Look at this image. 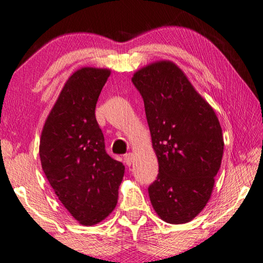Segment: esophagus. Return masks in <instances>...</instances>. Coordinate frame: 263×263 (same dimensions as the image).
I'll list each match as a JSON object with an SVG mask.
<instances>
[{"label": "esophagus", "instance_id": "34e87169", "mask_svg": "<svg viewBox=\"0 0 263 263\" xmlns=\"http://www.w3.org/2000/svg\"><path fill=\"white\" fill-rule=\"evenodd\" d=\"M123 161L127 165H132L133 162H134V154H132V153H128V154L123 156Z\"/></svg>", "mask_w": 263, "mask_h": 263}]
</instances>
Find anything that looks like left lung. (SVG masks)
Here are the masks:
<instances>
[{"mask_svg":"<svg viewBox=\"0 0 263 263\" xmlns=\"http://www.w3.org/2000/svg\"><path fill=\"white\" fill-rule=\"evenodd\" d=\"M142 95L159 175L148 188L167 223L192 221L205 207L223 155L219 119L172 61L148 64L133 76Z\"/></svg>","mask_w":263,"mask_h":263,"instance_id":"1","label":"left lung"}]
</instances>
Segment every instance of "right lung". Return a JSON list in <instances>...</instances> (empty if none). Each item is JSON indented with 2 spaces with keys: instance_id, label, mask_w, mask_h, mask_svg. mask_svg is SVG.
I'll return each mask as SVG.
<instances>
[{
  "instance_id": "add662e5",
  "label": "right lung",
  "mask_w": 263,
  "mask_h": 263,
  "mask_svg": "<svg viewBox=\"0 0 263 263\" xmlns=\"http://www.w3.org/2000/svg\"><path fill=\"white\" fill-rule=\"evenodd\" d=\"M110 75L102 68L76 70L60 92L42 129L40 159L47 180L70 215L94 226L118 203L124 165L104 149L95 118L100 92Z\"/></svg>"
}]
</instances>
